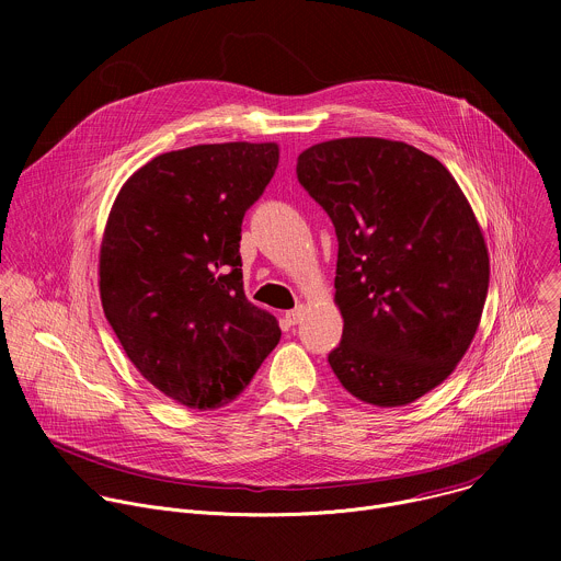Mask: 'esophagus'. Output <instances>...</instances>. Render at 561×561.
I'll return each instance as SVG.
<instances>
[{
    "mask_svg": "<svg viewBox=\"0 0 561 561\" xmlns=\"http://www.w3.org/2000/svg\"><path fill=\"white\" fill-rule=\"evenodd\" d=\"M304 312H306V308H304V306H297V308L288 310V312H286V322H288L290 327L299 324V322H301V319H304Z\"/></svg>",
    "mask_w": 561,
    "mask_h": 561,
    "instance_id": "esophagus-1",
    "label": "esophagus"
}]
</instances>
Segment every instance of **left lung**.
<instances>
[{"label": "left lung", "instance_id": "obj_1", "mask_svg": "<svg viewBox=\"0 0 561 561\" xmlns=\"http://www.w3.org/2000/svg\"><path fill=\"white\" fill-rule=\"evenodd\" d=\"M297 178L340 242L333 373L364 404H413L448 379L479 329L491 279L482 226L439 159L407 141L314 144Z\"/></svg>", "mask_w": 561, "mask_h": 561}]
</instances>
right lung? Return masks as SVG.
I'll use <instances>...</instances> for the list:
<instances>
[{
  "label": "right lung",
  "instance_id": "obj_1",
  "mask_svg": "<svg viewBox=\"0 0 561 561\" xmlns=\"http://www.w3.org/2000/svg\"><path fill=\"white\" fill-rule=\"evenodd\" d=\"M279 164L275 141L197 144L152 157L119 188L100 247V297L133 366L159 392L219 409L282 331L244 295V213Z\"/></svg>",
  "mask_w": 561,
  "mask_h": 561
}]
</instances>
